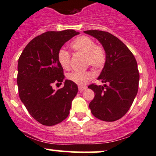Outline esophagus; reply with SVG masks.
<instances>
[{"label":"esophagus","instance_id":"34e87169","mask_svg":"<svg viewBox=\"0 0 156 156\" xmlns=\"http://www.w3.org/2000/svg\"><path fill=\"white\" fill-rule=\"evenodd\" d=\"M86 89V87H84V86H79V90L80 91H83L84 90Z\"/></svg>","mask_w":156,"mask_h":156}]
</instances>
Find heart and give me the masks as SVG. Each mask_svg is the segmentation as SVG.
<instances>
[{
  "mask_svg": "<svg viewBox=\"0 0 156 156\" xmlns=\"http://www.w3.org/2000/svg\"><path fill=\"white\" fill-rule=\"evenodd\" d=\"M71 48L74 51L85 54V60L87 64L97 69H101L106 62V54L104 48L99 45H96L91 38L86 36H80L76 38L71 43ZM58 62L62 67L69 69L71 64V56L65 49H60L58 53ZM93 76L90 71H73L68 74V80L79 85H84Z\"/></svg>",
  "mask_w": 156,
  "mask_h": 156,
  "instance_id": "heart-1",
  "label": "heart"
}]
</instances>
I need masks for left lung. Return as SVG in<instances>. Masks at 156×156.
I'll return each instance as SVG.
<instances>
[{
	"label": "left lung",
	"instance_id": "1",
	"mask_svg": "<svg viewBox=\"0 0 156 156\" xmlns=\"http://www.w3.org/2000/svg\"><path fill=\"white\" fill-rule=\"evenodd\" d=\"M103 46L106 62L98 77L104 85L88 88L95 97L89 104L92 114L107 122L118 120L126 114L138 92L140 74L132 52L119 38L102 30H85Z\"/></svg>",
	"mask_w": 156,
	"mask_h": 156
}]
</instances>
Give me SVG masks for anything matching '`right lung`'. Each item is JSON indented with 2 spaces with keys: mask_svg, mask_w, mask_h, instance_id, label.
Instances as JSON below:
<instances>
[{
  "mask_svg": "<svg viewBox=\"0 0 156 156\" xmlns=\"http://www.w3.org/2000/svg\"><path fill=\"white\" fill-rule=\"evenodd\" d=\"M80 33L74 30L47 31L27 44L18 60L16 82L20 100L31 116L44 126H54L65 120L78 92L76 83L66 80L58 53L66 42ZM58 84V83H57Z\"/></svg>",
  "mask_w": 156,
  "mask_h": 156,
  "instance_id": "right-lung-1",
  "label": "right lung"
}]
</instances>
